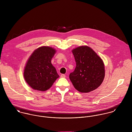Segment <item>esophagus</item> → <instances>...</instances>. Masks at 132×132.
Returning <instances> with one entry per match:
<instances>
[{"instance_id":"obj_1","label":"esophagus","mask_w":132,"mask_h":132,"mask_svg":"<svg viewBox=\"0 0 132 132\" xmlns=\"http://www.w3.org/2000/svg\"><path fill=\"white\" fill-rule=\"evenodd\" d=\"M60 77L61 78H65V75L64 74H61L60 75Z\"/></svg>"}]
</instances>
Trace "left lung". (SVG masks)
<instances>
[{
	"label": "left lung",
	"mask_w": 132,
	"mask_h": 132,
	"mask_svg": "<svg viewBox=\"0 0 132 132\" xmlns=\"http://www.w3.org/2000/svg\"><path fill=\"white\" fill-rule=\"evenodd\" d=\"M76 62L74 71L69 78L76 89L89 93L99 87L105 77L102 59L90 47L83 46L72 50Z\"/></svg>",
	"instance_id": "8db88e82"
}]
</instances>
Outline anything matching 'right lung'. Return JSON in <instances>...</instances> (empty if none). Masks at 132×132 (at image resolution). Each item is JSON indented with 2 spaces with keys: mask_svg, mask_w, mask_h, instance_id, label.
I'll return each mask as SVG.
<instances>
[{
  "mask_svg": "<svg viewBox=\"0 0 132 132\" xmlns=\"http://www.w3.org/2000/svg\"><path fill=\"white\" fill-rule=\"evenodd\" d=\"M56 51L51 47L43 46L36 50L26 64L24 77L34 89L46 91L59 77L51 59Z\"/></svg>",
  "mask_w": 132,
  "mask_h": 132,
  "instance_id": "add662e5",
  "label": "right lung"
}]
</instances>
